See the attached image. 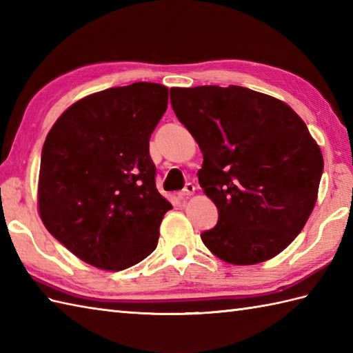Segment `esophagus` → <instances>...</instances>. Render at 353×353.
Wrapping results in <instances>:
<instances>
[{
  "mask_svg": "<svg viewBox=\"0 0 353 353\" xmlns=\"http://www.w3.org/2000/svg\"><path fill=\"white\" fill-rule=\"evenodd\" d=\"M194 192H196V186H194L192 183H186V185H185V188H183V191L179 192V197H181V199H186V197L192 196Z\"/></svg>",
  "mask_w": 353,
  "mask_h": 353,
  "instance_id": "34e87169",
  "label": "esophagus"
}]
</instances>
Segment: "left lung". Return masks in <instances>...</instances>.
Here are the masks:
<instances>
[{
	"label": "left lung",
	"instance_id": "8db88e82",
	"mask_svg": "<svg viewBox=\"0 0 353 353\" xmlns=\"http://www.w3.org/2000/svg\"><path fill=\"white\" fill-rule=\"evenodd\" d=\"M170 97L203 153L199 183L219 209L201 241L228 264L274 258L301 234L319 196L323 154L303 119L243 86L171 88Z\"/></svg>",
	"mask_w": 353,
	"mask_h": 353
}]
</instances>
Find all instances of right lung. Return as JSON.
<instances>
[{"label": "right lung", "instance_id": "obj_1", "mask_svg": "<svg viewBox=\"0 0 353 353\" xmlns=\"http://www.w3.org/2000/svg\"><path fill=\"white\" fill-rule=\"evenodd\" d=\"M167 106L159 83L109 88L71 104L48 132L37 211L86 264L121 272L156 249L172 206L156 190L148 141Z\"/></svg>", "mask_w": 353, "mask_h": 353}]
</instances>
